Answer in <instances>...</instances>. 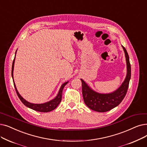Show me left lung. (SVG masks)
Here are the masks:
<instances>
[{"mask_svg": "<svg viewBox=\"0 0 147 147\" xmlns=\"http://www.w3.org/2000/svg\"><path fill=\"white\" fill-rule=\"evenodd\" d=\"M123 48L126 58L127 73L124 82L116 91L107 94H98L92 91L86 83L81 79L84 102L89 108L93 111L98 112L109 111L119 105L125 96L131 78V65L127 50L123 46Z\"/></svg>", "mask_w": 147, "mask_h": 147, "instance_id": "8db88e82", "label": "left lung"}]
</instances>
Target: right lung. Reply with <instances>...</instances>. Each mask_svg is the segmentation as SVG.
I'll return each mask as SVG.
<instances>
[{"instance_id":"add662e5","label":"right lung","mask_w":147,"mask_h":147,"mask_svg":"<svg viewBox=\"0 0 147 147\" xmlns=\"http://www.w3.org/2000/svg\"><path fill=\"white\" fill-rule=\"evenodd\" d=\"M14 61H15V58L14 59L13 62H12V71H11V74H12V78L13 79V69H14ZM68 82H65L63 84L60 89H59V93L57 95L56 97L55 98H54L53 100H51L49 102H47V103H43V104H33V103H30L29 102L25 100L21 95L19 94V93L18 92L17 90V88L16 87L15 84H14V85L16 89V91L17 92V94L18 95V98H20V100H21V101L22 103L28 107L30 108V109L35 110L36 111L38 112H50L53 110H54L55 108L58 106V105L60 103V102L62 100V90L64 86L66 85V84H67Z\"/></svg>"}]
</instances>
